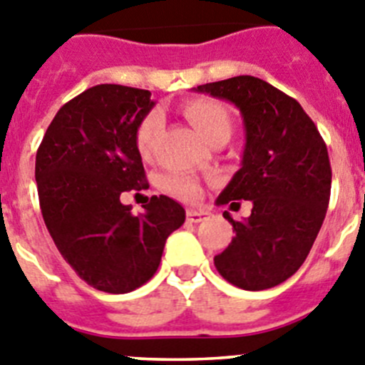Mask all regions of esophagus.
<instances>
[{
	"label": "esophagus",
	"instance_id": "esophagus-1",
	"mask_svg": "<svg viewBox=\"0 0 365 365\" xmlns=\"http://www.w3.org/2000/svg\"><path fill=\"white\" fill-rule=\"evenodd\" d=\"M210 213L205 212V210H186V219L190 222H200V220L208 219Z\"/></svg>",
	"mask_w": 365,
	"mask_h": 365
}]
</instances>
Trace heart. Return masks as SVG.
Returning a JSON list of instances; mask_svg holds the SVG:
<instances>
[{
    "label": "heart",
    "mask_w": 365,
    "mask_h": 365,
    "mask_svg": "<svg viewBox=\"0 0 365 365\" xmlns=\"http://www.w3.org/2000/svg\"><path fill=\"white\" fill-rule=\"evenodd\" d=\"M182 112L188 117V121L195 126L197 132L205 137L212 145L215 141H228L233 132V115L224 103L217 99L197 98L190 99L182 106ZM160 130H163V115L159 110H152L141 119L135 128V146L137 152L143 157H150L153 146L157 143ZM163 186L166 192L179 199L192 200L199 195V186L193 179L182 173H170L163 179Z\"/></svg>",
    "instance_id": "1"
}]
</instances>
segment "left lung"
Here are the masks:
<instances>
[{"mask_svg":"<svg viewBox=\"0 0 365 365\" xmlns=\"http://www.w3.org/2000/svg\"><path fill=\"white\" fill-rule=\"evenodd\" d=\"M195 90L233 103L246 130L242 166L217 205L252 200V215L233 220L224 212L235 237L213 259L217 272L248 292L279 286L302 266L326 217V143L302 106L262 79L237 76Z\"/></svg>","mask_w":365,"mask_h":365,"instance_id":"1","label":"left lung"}]
</instances>
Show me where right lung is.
Masks as SVG:
<instances>
[{
    "label": "right lung",
    "instance_id": "add662e5",
    "mask_svg": "<svg viewBox=\"0 0 365 365\" xmlns=\"http://www.w3.org/2000/svg\"><path fill=\"white\" fill-rule=\"evenodd\" d=\"M148 90L98 85L59 108L36 153L39 206L53 244L86 284L128 293L159 267L185 208L153 195L133 215L121 193L148 188L135 128L153 108Z\"/></svg>",
    "mask_w": 365,
    "mask_h": 365
}]
</instances>
